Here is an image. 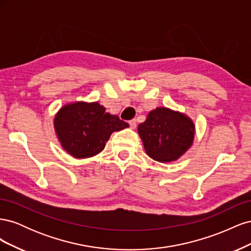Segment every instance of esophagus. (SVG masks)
I'll use <instances>...</instances> for the list:
<instances>
[{
    "label": "esophagus",
    "instance_id": "34e87169",
    "mask_svg": "<svg viewBox=\"0 0 251 251\" xmlns=\"http://www.w3.org/2000/svg\"><path fill=\"white\" fill-rule=\"evenodd\" d=\"M128 124H130V126H131L132 128H135L136 126H137V123H136L135 119H132V120L128 121Z\"/></svg>",
    "mask_w": 251,
    "mask_h": 251
}]
</instances>
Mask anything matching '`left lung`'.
Listing matches in <instances>:
<instances>
[{
    "label": "left lung",
    "mask_w": 251,
    "mask_h": 251,
    "mask_svg": "<svg viewBox=\"0 0 251 251\" xmlns=\"http://www.w3.org/2000/svg\"><path fill=\"white\" fill-rule=\"evenodd\" d=\"M138 134L146 153L156 161L171 162L179 159L192 147L195 124L185 114L169 108L151 110Z\"/></svg>",
    "instance_id": "1"
}]
</instances>
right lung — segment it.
<instances>
[{"label": "right lung", "instance_id": "add662e5", "mask_svg": "<svg viewBox=\"0 0 251 251\" xmlns=\"http://www.w3.org/2000/svg\"><path fill=\"white\" fill-rule=\"evenodd\" d=\"M53 123L63 149L77 159L100 154L113 132L128 126L97 101L67 103L56 113Z\"/></svg>", "mask_w": 251, "mask_h": 251}]
</instances>
